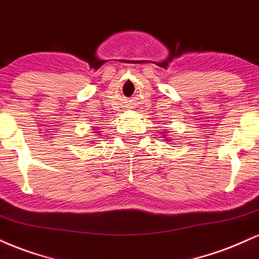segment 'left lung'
I'll return each mask as SVG.
<instances>
[{"label": "left lung", "instance_id": "1", "mask_svg": "<svg viewBox=\"0 0 259 259\" xmlns=\"http://www.w3.org/2000/svg\"><path fill=\"white\" fill-rule=\"evenodd\" d=\"M163 133H167V132H163ZM162 136H166V135H162ZM166 141H167V139H166Z\"/></svg>", "mask_w": 259, "mask_h": 259}]
</instances>
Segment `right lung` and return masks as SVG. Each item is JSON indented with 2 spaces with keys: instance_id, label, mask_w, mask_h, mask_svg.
<instances>
[{
  "instance_id": "add662e5",
  "label": "right lung",
  "mask_w": 259,
  "mask_h": 259,
  "mask_svg": "<svg viewBox=\"0 0 259 259\" xmlns=\"http://www.w3.org/2000/svg\"><path fill=\"white\" fill-rule=\"evenodd\" d=\"M92 131H94V135H96V136H100V132H102V131H99V130H96V128H94V130H92ZM97 142V141H96Z\"/></svg>"
}]
</instances>
